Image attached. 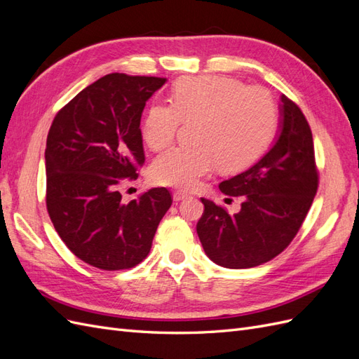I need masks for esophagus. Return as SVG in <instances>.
Masks as SVG:
<instances>
[{"label":"esophagus","instance_id":"obj_1","mask_svg":"<svg viewBox=\"0 0 359 359\" xmlns=\"http://www.w3.org/2000/svg\"><path fill=\"white\" fill-rule=\"evenodd\" d=\"M189 198V193H184V191H175L173 193V201L180 202L182 199H187Z\"/></svg>","mask_w":359,"mask_h":359}]
</instances>
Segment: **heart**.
<instances>
[{
    "instance_id": "1",
    "label": "heart",
    "mask_w": 359,
    "mask_h": 359,
    "mask_svg": "<svg viewBox=\"0 0 359 359\" xmlns=\"http://www.w3.org/2000/svg\"><path fill=\"white\" fill-rule=\"evenodd\" d=\"M170 103H154L142 126L145 144L160 151L172 144L181 121H194L193 147H177L157 157L149 175L158 186L196 187L219 165L241 170L262 156L273 140L278 112L265 90L227 76H193L175 83Z\"/></svg>"
}]
</instances>
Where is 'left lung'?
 <instances>
[{
	"mask_svg": "<svg viewBox=\"0 0 359 359\" xmlns=\"http://www.w3.org/2000/svg\"><path fill=\"white\" fill-rule=\"evenodd\" d=\"M276 142L252 168L220 182L227 196H243L241 210L229 214L212 201L196 231L214 264L252 268L280 255L295 238L318 191L311 130L299 107L280 95Z\"/></svg>",
	"mask_w": 359,
	"mask_h": 359,
	"instance_id": "8db88e82",
	"label": "left lung"
}]
</instances>
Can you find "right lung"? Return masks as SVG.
Here are the masks:
<instances>
[{"instance_id": "right-lung-1", "label": "right lung", "mask_w": 359, "mask_h": 359, "mask_svg": "<svg viewBox=\"0 0 359 359\" xmlns=\"http://www.w3.org/2000/svg\"><path fill=\"white\" fill-rule=\"evenodd\" d=\"M165 78L106 74L57 114L46 140V206L70 252L104 271L133 268L148 256L170 208L168 189L121 202L118 184L145 163L140 116Z\"/></svg>"}]
</instances>
